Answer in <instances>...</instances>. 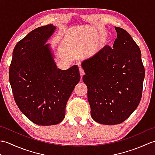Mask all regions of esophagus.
Returning <instances> with one entry per match:
<instances>
[{"instance_id":"34e87169","label":"esophagus","mask_w":155,"mask_h":155,"mask_svg":"<svg viewBox=\"0 0 155 155\" xmlns=\"http://www.w3.org/2000/svg\"><path fill=\"white\" fill-rule=\"evenodd\" d=\"M79 71H80V74H81V78H83V75L84 74V70L82 68H79Z\"/></svg>"}]
</instances>
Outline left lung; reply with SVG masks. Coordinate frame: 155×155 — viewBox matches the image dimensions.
Instances as JSON below:
<instances>
[{
	"mask_svg": "<svg viewBox=\"0 0 155 155\" xmlns=\"http://www.w3.org/2000/svg\"><path fill=\"white\" fill-rule=\"evenodd\" d=\"M114 28L117 38L113 48L104 46L81 63L91 117L108 125L123 123L135 110L144 78L139 46L123 28Z\"/></svg>",
	"mask_w": 155,
	"mask_h": 155,
	"instance_id": "obj_1",
	"label": "left lung"
}]
</instances>
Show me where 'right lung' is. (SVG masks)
<instances>
[{
  "mask_svg": "<svg viewBox=\"0 0 155 155\" xmlns=\"http://www.w3.org/2000/svg\"><path fill=\"white\" fill-rule=\"evenodd\" d=\"M53 25L35 28L17 42L12 52L9 81L16 104L32 123L42 126L60 123L81 76L77 65L57 68L50 44Z\"/></svg>",
  "mask_w": 155,
  "mask_h": 155,
  "instance_id": "obj_1",
  "label": "right lung"
}]
</instances>
